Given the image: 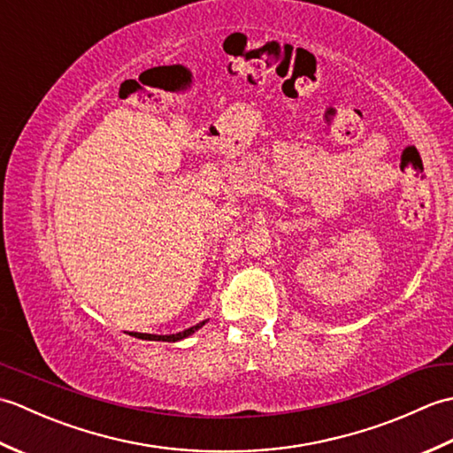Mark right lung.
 Here are the masks:
<instances>
[{"label": "right lung", "instance_id": "obj_1", "mask_svg": "<svg viewBox=\"0 0 453 453\" xmlns=\"http://www.w3.org/2000/svg\"><path fill=\"white\" fill-rule=\"evenodd\" d=\"M206 321H202L195 326H188V329H185L182 333H175V334H150V333H130L132 336H136V339H142V341H163V342H177L180 339H187V336H190L195 331H198L202 325H204Z\"/></svg>", "mask_w": 453, "mask_h": 453}]
</instances>
